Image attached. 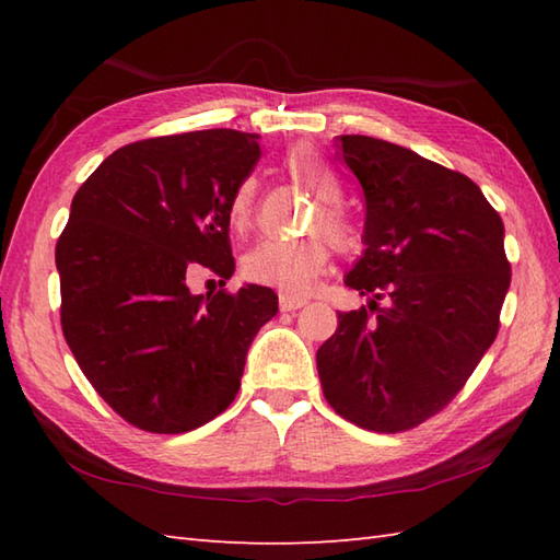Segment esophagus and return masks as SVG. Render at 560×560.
<instances>
[{"instance_id": "obj_1", "label": "esophagus", "mask_w": 560, "mask_h": 560, "mask_svg": "<svg viewBox=\"0 0 560 560\" xmlns=\"http://www.w3.org/2000/svg\"><path fill=\"white\" fill-rule=\"evenodd\" d=\"M307 301L303 299H293V295H281L279 299V307L283 313H291V311H301V307L305 305Z\"/></svg>"}]
</instances>
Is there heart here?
<instances>
[{
  "instance_id": "heart-1",
  "label": "heart",
  "mask_w": 560,
  "mask_h": 560,
  "mask_svg": "<svg viewBox=\"0 0 560 560\" xmlns=\"http://www.w3.org/2000/svg\"><path fill=\"white\" fill-rule=\"evenodd\" d=\"M283 171L289 173L293 183L323 199V205L313 213L311 229L323 231L329 243L347 249L353 243V229L335 201L341 189L335 173L327 163L317 156L311 147H295L283 159ZM255 217V183L243 180L233 189L229 201V219L235 229H247ZM329 249L323 237H303V241H259L243 257V271L247 279L267 287L279 289L283 293L301 295L311 291L319 271L327 267Z\"/></svg>"
}]
</instances>
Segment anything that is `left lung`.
Wrapping results in <instances>:
<instances>
[{"instance_id":"obj_1","label":"left lung","mask_w":560,"mask_h":560,"mask_svg":"<svg viewBox=\"0 0 560 560\" xmlns=\"http://www.w3.org/2000/svg\"><path fill=\"white\" fill-rule=\"evenodd\" d=\"M337 139L365 197V249L343 283L371 301L339 313L317 349L319 383L347 421L409 431L457 395L498 335L505 229L467 175L383 139Z\"/></svg>"}]
</instances>
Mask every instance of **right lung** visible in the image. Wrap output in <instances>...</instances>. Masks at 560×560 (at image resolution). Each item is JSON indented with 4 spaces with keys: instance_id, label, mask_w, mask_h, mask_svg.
<instances>
[{
    "instance_id": "obj_1",
    "label": "right lung",
    "mask_w": 560,
    "mask_h": 560,
    "mask_svg": "<svg viewBox=\"0 0 560 560\" xmlns=\"http://www.w3.org/2000/svg\"><path fill=\"white\" fill-rule=\"evenodd\" d=\"M257 161V135L235 129L144 139L110 153L71 199L55 249L65 339L141 431L187 433L229 409L249 343L279 311L257 283L189 291L199 269L233 277L229 201Z\"/></svg>"
}]
</instances>
